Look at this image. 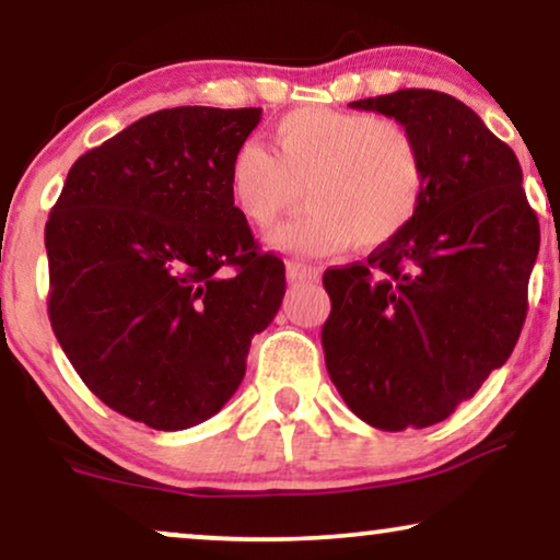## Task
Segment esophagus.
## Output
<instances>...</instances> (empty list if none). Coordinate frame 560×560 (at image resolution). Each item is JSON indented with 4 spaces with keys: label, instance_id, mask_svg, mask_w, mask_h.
Returning <instances> with one entry per match:
<instances>
[{
    "label": "esophagus",
    "instance_id": "esophagus-1",
    "mask_svg": "<svg viewBox=\"0 0 560 560\" xmlns=\"http://www.w3.org/2000/svg\"><path fill=\"white\" fill-rule=\"evenodd\" d=\"M285 272H288L290 282H316L320 278L318 267H311L305 262H295V259H290V262L285 265Z\"/></svg>",
    "mask_w": 560,
    "mask_h": 560
}]
</instances>
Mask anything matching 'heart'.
<instances>
[{
	"label": "heart",
	"instance_id": "obj_1",
	"mask_svg": "<svg viewBox=\"0 0 560 560\" xmlns=\"http://www.w3.org/2000/svg\"><path fill=\"white\" fill-rule=\"evenodd\" d=\"M229 198L259 232L303 198L311 209L270 236L278 249H380L408 232L425 201V155L402 121L303 106L272 127V152L244 142L229 160Z\"/></svg>",
	"mask_w": 560,
	"mask_h": 560
}]
</instances>
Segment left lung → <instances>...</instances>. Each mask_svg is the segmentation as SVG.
I'll return each instance as SVG.
<instances>
[{
    "label": "left lung",
    "mask_w": 560,
    "mask_h": 560,
    "mask_svg": "<svg viewBox=\"0 0 560 560\" xmlns=\"http://www.w3.org/2000/svg\"><path fill=\"white\" fill-rule=\"evenodd\" d=\"M349 106L412 129L428 186L408 232L366 262L324 272L326 370L364 423L428 428L474 397L515 349L540 224L515 152L464 102L402 89Z\"/></svg>",
    "instance_id": "1"
}]
</instances>
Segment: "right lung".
<instances>
[{"label": "right lung", "instance_id": "right-lung-1", "mask_svg": "<svg viewBox=\"0 0 560 560\" xmlns=\"http://www.w3.org/2000/svg\"><path fill=\"white\" fill-rule=\"evenodd\" d=\"M262 109L175 106L75 160L48 224L52 334L104 405L155 431L224 408L285 295L229 198Z\"/></svg>", "mask_w": 560, "mask_h": 560}]
</instances>
